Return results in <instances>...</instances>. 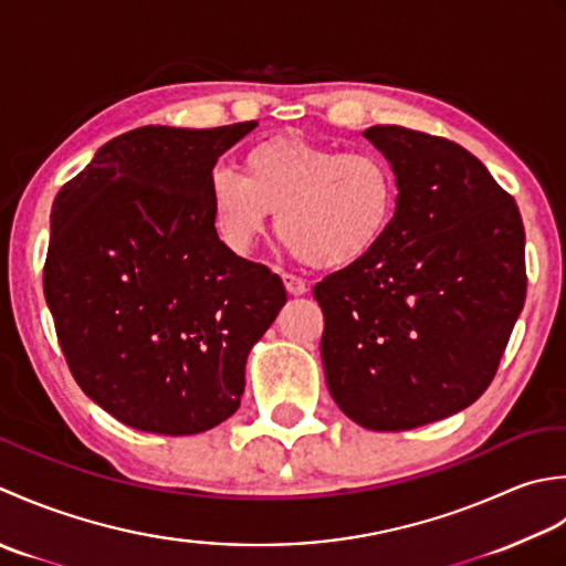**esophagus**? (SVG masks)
<instances>
[{"instance_id":"obj_1","label":"esophagus","mask_w":566,"mask_h":566,"mask_svg":"<svg viewBox=\"0 0 566 566\" xmlns=\"http://www.w3.org/2000/svg\"><path fill=\"white\" fill-rule=\"evenodd\" d=\"M283 283H285V291L291 295L307 293V283L303 279H297V275H293V273H283Z\"/></svg>"}]
</instances>
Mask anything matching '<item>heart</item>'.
I'll return each instance as SVG.
<instances>
[{
    "label": "heart",
    "instance_id": "obj_1",
    "mask_svg": "<svg viewBox=\"0 0 566 566\" xmlns=\"http://www.w3.org/2000/svg\"><path fill=\"white\" fill-rule=\"evenodd\" d=\"M210 207L219 239L247 253L271 212L279 234L313 269H347L380 247L398 212V176L376 151H339L297 136L251 146L244 176L217 168Z\"/></svg>",
    "mask_w": 566,
    "mask_h": 566
}]
</instances>
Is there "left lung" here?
<instances>
[{
    "mask_svg": "<svg viewBox=\"0 0 566 566\" xmlns=\"http://www.w3.org/2000/svg\"><path fill=\"white\" fill-rule=\"evenodd\" d=\"M364 136L396 170L398 212L371 256L315 285L319 352L342 412L400 432L491 386L525 303V229L467 148L396 124Z\"/></svg>",
    "mask_w": 566,
    "mask_h": 566,
    "instance_id": "8db88e82",
    "label": "left lung"
}]
</instances>
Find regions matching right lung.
Returning <instances> with one entry per match:
<instances>
[{
  "mask_svg": "<svg viewBox=\"0 0 566 566\" xmlns=\"http://www.w3.org/2000/svg\"><path fill=\"white\" fill-rule=\"evenodd\" d=\"M256 122L112 138L51 210L43 293L67 368L129 428L198 434L239 408L279 275L219 241L210 176Z\"/></svg>",
  "mask_w": 566,
  "mask_h": 566,
  "instance_id": "add662e5",
  "label": "right lung"
}]
</instances>
